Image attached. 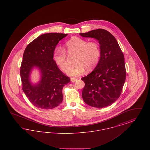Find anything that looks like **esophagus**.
Instances as JSON below:
<instances>
[{"mask_svg": "<svg viewBox=\"0 0 150 150\" xmlns=\"http://www.w3.org/2000/svg\"><path fill=\"white\" fill-rule=\"evenodd\" d=\"M77 79L76 78H71V82H75L76 81H77Z\"/></svg>", "mask_w": 150, "mask_h": 150, "instance_id": "1", "label": "esophagus"}]
</instances>
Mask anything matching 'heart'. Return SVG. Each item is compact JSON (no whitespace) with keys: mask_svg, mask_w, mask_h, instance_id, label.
<instances>
[{"mask_svg":"<svg viewBox=\"0 0 150 150\" xmlns=\"http://www.w3.org/2000/svg\"><path fill=\"white\" fill-rule=\"evenodd\" d=\"M65 51L69 55L75 54L74 62L76 64L67 69L68 64ZM100 45L96 42H88L78 37H72L64 44V49L57 48L54 52L53 59L61 70L71 76L83 74L86 69L91 71L98 64L100 57Z\"/></svg>","mask_w":150,"mask_h":150,"instance_id":"1","label":"heart"}]
</instances>
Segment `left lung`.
I'll list each match as a JSON object with an SVG mask.
<instances>
[{"label": "left lung", "mask_w": 150, "mask_h": 150, "mask_svg": "<svg viewBox=\"0 0 150 150\" xmlns=\"http://www.w3.org/2000/svg\"><path fill=\"white\" fill-rule=\"evenodd\" d=\"M79 35L97 40L101 52L93 71L81 79L85 83L83 99L92 107L110 106L119 98L125 81L124 54L115 38L106 30H93Z\"/></svg>", "instance_id": "left-lung-1"}]
</instances>
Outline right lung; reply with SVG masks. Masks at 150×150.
Here are the masks:
<instances>
[{
  "mask_svg": "<svg viewBox=\"0 0 150 150\" xmlns=\"http://www.w3.org/2000/svg\"><path fill=\"white\" fill-rule=\"evenodd\" d=\"M67 35L56 33L44 34L29 44L23 53L20 69L22 90L38 108L52 109L62 102V88L70 83V79L59 69L53 53L58 42ZM34 68H38L41 75L36 84L30 79Z\"/></svg>",
  "mask_w": 150,
  "mask_h": 150,
  "instance_id": "obj_1",
  "label": "right lung"
}]
</instances>
